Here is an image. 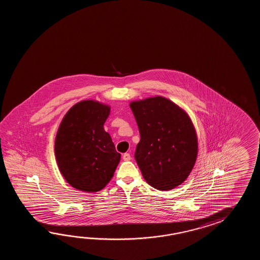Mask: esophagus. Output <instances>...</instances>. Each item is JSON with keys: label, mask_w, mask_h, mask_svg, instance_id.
Returning <instances> with one entry per match:
<instances>
[{"label": "esophagus", "mask_w": 260, "mask_h": 260, "mask_svg": "<svg viewBox=\"0 0 260 260\" xmlns=\"http://www.w3.org/2000/svg\"><path fill=\"white\" fill-rule=\"evenodd\" d=\"M122 159L124 160H131V155L129 153H123L122 154Z\"/></svg>", "instance_id": "34e87169"}]
</instances>
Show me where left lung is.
<instances>
[{
	"label": "left lung",
	"mask_w": 260,
	"mask_h": 260,
	"mask_svg": "<svg viewBox=\"0 0 260 260\" xmlns=\"http://www.w3.org/2000/svg\"><path fill=\"white\" fill-rule=\"evenodd\" d=\"M130 107L140 134L135 159L145 180L160 190L179 186L192 170L198 151L190 119L161 96L132 102Z\"/></svg>",
	"instance_id": "left-lung-1"
}]
</instances>
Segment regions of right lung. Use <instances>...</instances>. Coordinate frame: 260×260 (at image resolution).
<instances>
[{
    "label": "right lung",
    "mask_w": 260,
    "mask_h": 260,
    "mask_svg": "<svg viewBox=\"0 0 260 260\" xmlns=\"http://www.w3.org/2000/svg\"><path fill=\"white\" fill-rule=\"evenodd\" d=\"M110 107L92 100L73 106L56 134L55 153L61 174L79 190L99 191L110 182L121 160L104 130Z\"/></svg>",
    "instance_id": "1"
}]
</instances>
